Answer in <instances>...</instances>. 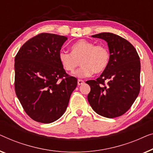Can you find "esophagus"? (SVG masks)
Listing matches in <instances>:
<instances>
[{
    "label": "esophagus",
    "mask_w": 153,
    "mask_h": 153,
    "mask_svg": "<svg viewBox=\"0 0 153 153\" xmlns=\"http://www.w3.org/2000/svg\"><path fill=\"white\" fill-rule=\"evenodd\" d=\"M84 83H85V82H84L83 80H82V79H78V80H77V85H81Z\"/></svg>",
    "instance_id": "34e87169"
}]
</instances>
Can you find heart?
Segmentation results:
<instances>
[{
  "instance_id": "b5f03b06",
  "label": "heart",
  "mask_w": 153,
  "mask_h": 153,
  "mask_svg": "<svg viewBox=\"0 0 153 153\" xmlns=\"http://www.w3.org/2000/svg\"><path fill=\"white\" fill-rule=\"evenodd\" d=\"M59 61L66 71L73 74L79 66L76 76L86 77L94 73L100 74L108 66L110 55L109 49L103 44L96 45L94 42L80 39L71 46V53L61 51L58 54Z\"/></svg>"
}]
</instances>
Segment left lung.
I'll list each match as a JSON object with an SVG mask.
<instances>
[{
  "instance_id": "left-lung-1",
  "label": "left lung",
  "mask_w": 153,
  "mask_h": 153,
  "mask_svg": "<svg viewBox=\"0 0 153 153\" xmlns=\"http://www.w3.org/2000/svg\"><path fill=\"white\" fill-rule=\"evenodd\" d=\"M91 36L107 43L110 59L98 78L86 82L91 87L88 101L99 115L109 119L120 117L130 108L139 94L140 59L134 47L121 36L110 33Z\"/></svg>"
}]
</instances>
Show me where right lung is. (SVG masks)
<instances>
[{
    "instance_id": "add662e5",
    "label": "right lung",
    "mask_w": 153,
    "mask_h": 153,
    "mask_svg": "<svg viewBox=\"0 0 153 153\" xmlns=\"http://www.w3.org/2000/svg\"><path fill=\"white\" fill-rule=\"evenodd\" d=\"M64 36L42 33L25 43L14 59V87L23 109L32 119L51 123L65 112L77 80L69 76L58 54Z\"/></svg>"
}]
</instances>
